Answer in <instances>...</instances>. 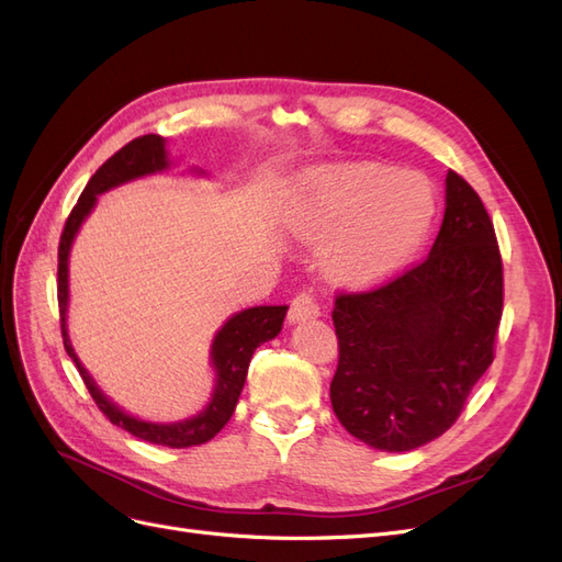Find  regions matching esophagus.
Wrapping results in <instances>:
<instances>
[{
  "label": "esophagus",
  "mask_w": 562,
  "mask_h": 562,
  "mask_svg": "<svg viewBox=\"0 0 562 562\" xmlns=\"http://www.w3.org/2000/svg\"><path fill=\"white\" fill-rule=\"evenodd\" d=\"M321 316V310L318 304L312 295L307 293H300L293 297L291 302V310H288V323H302V321H310V318H318Z\"/></svg>",
  "instance_id": "1"
}]
</instances>
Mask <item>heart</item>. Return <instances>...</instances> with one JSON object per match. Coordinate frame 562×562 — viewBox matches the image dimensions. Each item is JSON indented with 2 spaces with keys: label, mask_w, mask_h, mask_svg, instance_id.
Segmentation results:
<instances>
[{
  "label": "heart",
  "mask_w": 562,
  "mask_h": 562,
  "mask_svg": "<svg viewBox=\"0 0 562 562\" xmlns=\"http://www.w3.org/2000/svg\"><path fill=\"white\" fill-rule=\"evenodd\" d=\"M436 213L429 180L378 164L328 166L291 194L283 227L302 244H321L318 265L339 288H372L413 258Z\"/></svg>",
  "instance_id": "obj_1"
}]
</instances>
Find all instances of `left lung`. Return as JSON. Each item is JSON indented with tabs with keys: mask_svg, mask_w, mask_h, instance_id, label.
Instances as JSON below:
<instances>
[{
	"mask_svg": "<svg viewBox=\"0 0 562 562\" xmlns=\"http://www.w3.org/2000/svg\"><path fill=\"white\" fill-rule=\"evenodd\" d=\"M502 304L495 227L481 196L450 171L427 260L378 291L335 300L330 403L342 427L384 452L446 434L495 359Z\"/></svg>",
	"mask_w": 562,
	"mask_h": 562,
	"instance_id": "1",
	"label": "left lung"
}]
</instances>
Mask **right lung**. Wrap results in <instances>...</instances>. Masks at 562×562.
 I'll use <instances>...</instances> for the list:
<instances>
[{
    "label": "right lung",
    "mask_w": 562,
    "mask_h": 562,
    "mask_svg": "<svg viewBox=\"0 0 562 562\" xmlns=\"http://www.w3.org/2000/svg\"><path fill=\"white\" fill-rule=\"evenodd\" d=\"M173 166L171 155L166 149V140L161 135H143L135 138L128 145L116 151L103 166L98 168L95 176L83 187V192L72 209L70 217H67L60 248H58V307H60V328H63V342L70 359L75 361L79 375L87 384L89 394L93 396L95 405L105 413V417L116 424V427L126 429L135 438H143L147 443L166 446V448H192L209 443L217 431L225 427L229 417L234 415V407L239 403V396L246 384L248 366L252 359V351L262 342H269L281 333L283 318L288 307L285 304H262V307H248L232 314L223 328H220L211 342L209 363L215 372V384L211 401L206 403L201 413L184 417L178 422H149L140 419L124 407H119L103 389L95 384L91 372L83 368L79 356L70 342V333H67V310H70V250L77 239L81 225L87 223V217L93 213L98 196L105 194L119 184H126L133 180H140L147 176L166 173ZM196 176H206L201 168H192Z\"/></svg>",
    "instance_id": "add662e5"
}]
</instances>
